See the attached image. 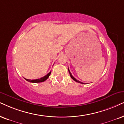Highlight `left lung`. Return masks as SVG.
Here are the masks:
<instances>
[{
    "instance_id": "left-lung-1",
    "label": "left lung",
    "mask_w": 124,
    "mask_h": 124,
    "mask_svg": "<svg viewBox=\"0 0 124 124\" xmlns=\"http://www.w3.org/2000/svg\"><path fill=\"white\" fill-rule=\"evenodd\" d=\"M68 70H69V74H70V77H71V78H72V79H73L74 81H76V82H79V83H81V84H84V83H82V82H80V81H78V80H77V79H76V78H75L74 77L72 76V74H71V73H70V70H69V68H68Z\"/></svg>"
}]
</instances>
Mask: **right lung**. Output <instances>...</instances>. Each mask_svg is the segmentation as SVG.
I'll use <instances>...</instances> for the list:
<instances>
[{
    "instance_id": "1",
    "label": "right lung",
    "mask_w": 124,
    "mask_h": 124,
    "mask_svg": "<svg viewBox=\"0 0 124 124\" xmlns=\"http://www.w3.org/2000/svg\"><path fill=\"white\" fill-rule=\"evenodd\" d=\"M51 72H50L49 73H48L46 75V76H44L43 77H42L40 78V79H32V80H31V79H26V78H24L25 79H26V81H29L30 82H32V83H39V82H44V81H45L46 80L47 78L49 77L50 75L51 74Z\"/></svg>"
}]
</instances>
